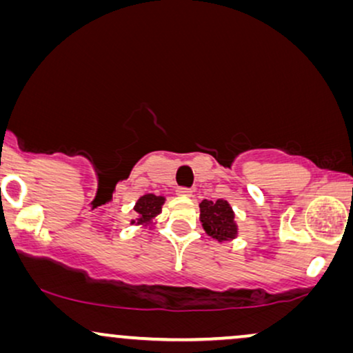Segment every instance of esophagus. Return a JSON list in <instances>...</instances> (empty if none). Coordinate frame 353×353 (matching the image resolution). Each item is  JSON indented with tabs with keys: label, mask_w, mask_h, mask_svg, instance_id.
Here are the masks:
<instances>
[{
	"label": "esophagus",
	"mask_w": 353,
	"mask_h": 353,
	"mask_svg": "<svg viewBox=\"0 0 353 353\" xmlns=\"http://www.w3.org/2000/svg\"><path fill=\"white\" fill-rule=\"evenodd\" d=\"M176 194H178V196L190 197V196H192V190H190V188H178V190H176Z\"/></svg>",
	"instance_id": "esophagus-1"
}]
</instances>
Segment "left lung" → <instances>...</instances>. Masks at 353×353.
I'll list each match as a JSON object with an SVG mask.
<instances>
[{
    "mask_svg": "<svg viewBox=\"0 0 353 353\" xmlns=\"http://www.w3.org/2000/svg\"><path fill=\"white\" fill-rule=\"evenodd\" d=\"M199 209L201 223L210 238L219 243L236 238L238 226L234 223V212L228 202L223 199H216L215 202L204 199L199 204Z\"/></svg>",
    "mask_w": 353,
    "mask_h": 353,
    "instance_id": "1",
    "label": "left lung"
}]
</instances>
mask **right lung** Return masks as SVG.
<instances>
[{
    "label": "right lung",
    "instance_id": "1",
    "mask_svg": "<svg viewBox=\"0 0 353 353\" xmlns=\"http://www.w3.org/2000/svg\"><path fill=\"white\" fill-rule=\"evenodd\" d=\"M165 197L154 196V194H144L138 199L137 205H134V212H137L138 219L132 220V223L137 225H146L151 221L154 216L161 214Z\"/></svg>",
    "mask_w": 353,
    "mask_h": 353
}]
</instances>
